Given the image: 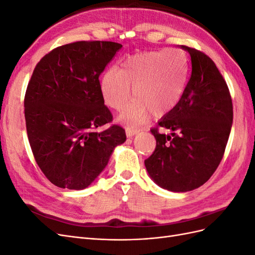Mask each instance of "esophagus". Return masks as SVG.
Listing matches in <instances>:
<instances>
[{
    "mask_svg": "<svg viewBox=\"0 0 255 255\" xmlns=\"http://www.w3.org/2000/svg\"><path fill=\"white\" fill-rule=\"evenodd\" d=\"M126 132H127V136L128 137H132L134 135H136L138 132H139V129H135V128H126Z\"/></svg>",
    "mask_w": 255,
    "mask_h": 255,
    "instance_id": "obj_1",
    "label": "esophagus"
}]
</instances>
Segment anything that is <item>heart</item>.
I'll return each mask as SVG.
<instances>
[{"label":"heart","instance_id":"1","mask_svg":"<svg viewBox=\"0 0 255 255\" xmlns=\"http://www.w3.org/2000/svg\"><path fill=\"white\" fill-rule=\"evenodd\" d=\"M188 70V58L182 50L138 53L123 58L120 69H107L100 88L105 104L120 111L128 103L133 86L136 99L125 107L120 120L135 128L142 125L150 112L158 117L174 109L186 87Z\"/></svg>","mask_w":255,"mask_h":255}]
</instances>
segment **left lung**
<instances>
[{
	"label": "left lung",
	"mask_w": 255,
	"mask_h": 255,
	"mask_svg": "<svg viewBox=\"0 0 255 255\" xmlns=\"http://www.w3.org/2000/svg\"><path fill=\"white\" fill-rule=\"evenodd\" d=\"M191 57V75L180 102L151 132L155 150L144 160L158 186L184 192L201 186L225 154L233 122L228 85L203 52L181 45ZM167 129L170 134H165Z\"/></svg>",
	"instance_id": "left-lung-1"
}]
</instances>
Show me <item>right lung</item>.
I'll return each mask as SVG.
<instances>
[{
    "label": "right lung",
    "mask_w": 255,
    "mask_h": 255,
    "mask_svg": "<svg viewBox=\"0 0 255 255\" xmlns=\"http://www.w3.org/2000/svg\"><path fill=\"white\" fill-rule=\"evenodd\" d=\"M122 45L76 41L40 59L24 97L30 149L45 177L60 188L84 189L103 171L115 146L126 141L104 104L99 76Z\"/></svg>",
    "instance_id": "right-lung-1"
}]
</instances>
